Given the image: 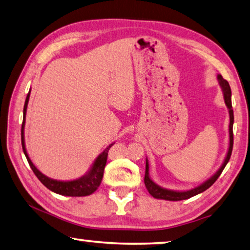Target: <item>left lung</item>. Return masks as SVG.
I'll use <instances>...</instances> for the list:
<instances>
[{
  "mask_svg": "<svg viewBox=\"0 0 250 250\" xmlns=\"http://www.w3.org/2000/svg\"><path fill=\"white\" fill-rule=\"evenodd\" d=\"M217 79H219L220 85L222 89H223V94H224V101L226 106H228L229 110V148L228 152V155H226L225 161L223 163V165L221 166V168L217 170L214 175H213L210 179L207 180L206 183H203L202 185L198 186L194 189L188 190V191H171V190H167L157 186L155 183H153L152 179L149 178L148 176V163L146 161V165H145V176H144V184L145 187H146L147 191L149 192L151 196L156 199H164V200H169V201H179V200H186V199H189L193 196H197V194L201 193L203 191H206L207 189H208L211 186L215 183L216 179L219 178L220 175L222 174V171L225 168L226 164H228L230 155H232V151H233V143H234V135H233V124H234V112H233V107H232V99H230V96H232V92H230V87L229 82L222 78V75H217Z\"/></svg>",
  "mask_w": 250,
  "mask_h": 250,
  "instance_id": "1",
  "label": "left lung"
}]
</instances>
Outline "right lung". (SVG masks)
Wrapping results in <instances>:
<instances>
[{
    "mask_svg": "<svg viewBox=\"0 0 250 250\" xmlns=\"http://www.w3.org/2000/svg\"><path fill=\"white\" fill-rule=\"evenodd\" d=\"M29 94H27L25 105H24V116H22V124H21V147L22 151H24L25 156L28 161V164L30 168L33 169L34 174L37 176V178L42 181L43 186L51 190V191L62 194V196H67V197H85L92 194L94 191H96V189L99 187V185L102 183L103 176H104V169H105L106 163H107V156L108 152H109V148L112 146L113 144H110L105 151H104L101 155L97 157V160L95 161L92 169L89 170L87 175H85L81 178L72 181H58L53 180L51 178H48L47 176L42 174L37 168H36L35 165L31 163L28 154L26 152L25 148V141H24V125H25V118H26V109H27V104L29 101Z\"/></svg>",
    "mask_w": 250,
    "mask_h": 250,
    "instance_id": "right-lung-1",
    "label": "right lung"
}]
</instances>
